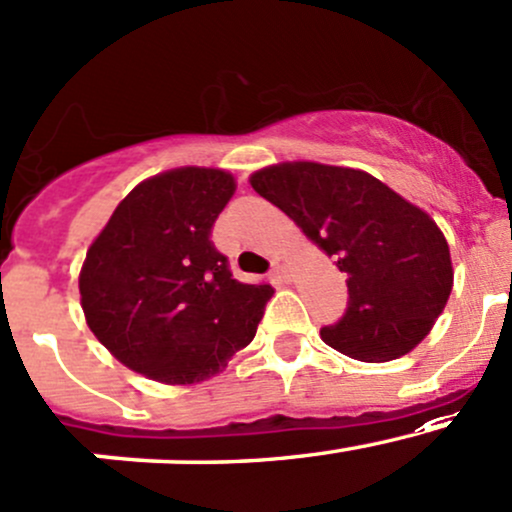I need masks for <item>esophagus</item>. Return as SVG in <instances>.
<instances>
[{
	"label": "esophagus",
	"instance_id": "34e87169",
	"mask_svg": "<svg viewBox=\"0 0 512 512\" xmlns=\"http://www.w3.org/2000/svg\"><path fill=\"white\" fill-rule=\"evenodd\" d=\"M269 277H272L274 282H286V260H284V257H274L272 272H269Z\"/></svg>",
	"mask_w": 512,
	"mask_h": 512
}]
</instances>
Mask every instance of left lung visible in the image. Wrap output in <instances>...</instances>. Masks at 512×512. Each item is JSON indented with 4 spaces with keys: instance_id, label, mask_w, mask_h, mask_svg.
<instances>
[{
    "instance_id": "8db88e82",
    "label": "left lung",
    "mask_w": 512,
    "mask_h": 512,
    "mask_svg": "<svg viewBox=\"0 0 512 512\" xmlns=\"http://www.w3.org/2000/svg\"><path fill=\"white\" fill-rule=\"evenodd\" d=\"M250 184L347 277V311L320 328L325 345L359 362H391L430 333L454 274L428 213L350 167L284 162L255 172Z\"/></svg>"
}]
</instances>
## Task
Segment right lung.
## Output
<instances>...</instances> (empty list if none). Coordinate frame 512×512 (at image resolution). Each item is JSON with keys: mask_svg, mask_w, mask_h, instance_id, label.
Wrapping results in <instances>:
<instances>
[{"mask_svg": "<svg viewBox=\"0 0 512 512\" xmlns=\"http://www.w3.org/2000/svg\"><path fill=\"white\" fill-rule=\"evenodd\" d=\"M235 192L223 170L182 167L140 182L87 250L82 311L133 372L194 384L221 372L257 333L269 284L233 279L211 240Z\"/></svg>", "mask_w": 512, "mask_h": 512, "instance_id": "add662e5", "label": "right lung"}]
</instances>
